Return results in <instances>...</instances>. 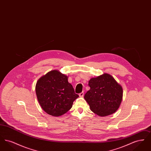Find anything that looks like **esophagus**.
Masks as SVG:
<instances>
[{
  "mask_svg": "<svg viewBox=\"0 0 151 151\" xmlns=\"http://www.w3.org/2000/svg\"><path fill=\"white\" fill-rule=\"evenodd\" d=\"M84 92H81L80 93H79V96L80 97H83V96H84Z\"/></svg>",
  "mask_w": 151,
  "mask_h": 151,
  "instance_id": "34e87169",
  "label": "esophagus"
}]
</instances>
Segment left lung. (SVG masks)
<instances>
[{"label": "left lung", "mask_w": 151, "mask_h": 151, "mask_svg": "<svg viewBox=\"0 0 151 151\" xmlns=\"http://www.w3.org/2000/svg\"><path fill=\"white\" fill-rule=\"evenodd\" d=\"M90 89L84 99L94 113L105 116L115 113L119 107L123 97V89L114 79L108 74L93 78L89 81Z\"/></svg>", "instance_id": "1"}]
</instances>
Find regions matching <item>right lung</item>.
Wrapping results in <instances>:
<instances>
[{
    "label": "right lung",
    "mask_w": 151,
    "mask_h": 151,
    "mask_svg": "<svg viewBox=\"0 0 151 151\" xmlns=\"http://www.w3.org/2000/svg\"><path fill=\"white\" fill-rule=\"evenodd\" d=\"M36 92L42 109L54 116L66 113L72 108L73 101L79 97L68 82V77L58 70L51 71L39 79Z\"/></svg>",
    "instance_id": "1"
}]
</instances>
